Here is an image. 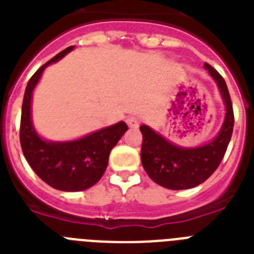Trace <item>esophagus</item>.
<instances>
[{
  "label": "esophagus",
  "instance_id": "34e87169",
  "mask_svg": "<svg viewBox=\"0 0 254 254\" xmlns=\"http://www.w3.org/2000/svg\"><path fill=\"white\" fill-rule=\"evenodd\" d=\"M127 123L130 127H138V125H139V119L136 118V116H129L127 119Z\"/></svg>",
  "mask_w": 254,
  "mask_h": 254
}]
</instances>
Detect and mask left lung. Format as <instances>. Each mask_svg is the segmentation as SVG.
I'll return each instance as SVG.
<instances>
[{
  "label": "left lung",
  "mask_w": 254,
  "mask_h": 254,
  "mask_svg": "<svg viewBox=\"0 0 254 254\" xmlns=\"http://www.w3.org/2000/svg\"><path fill=\"white\" fill-rule=\"evenodd\" d=\"M222 96L226 109L220 133L212 142L197 148H182L170 143L147 125L139 127L143 135L140 160L145 173L158 185L173 190L194 188L206 182L221 164L234 129V111L228 85L219 71L204 64Z\"/></svg>",
  "instance_id": "obj_1"
}]
</instances>
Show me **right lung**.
I'll list each match as a JSON object with an SVG mask.
<instances>
[{
	"label": "right lung",
	"mask_w": 254,
	"mask_h": 254,
	"mask_svg": "<svg viewBox=\"0 0 254 254\" xmlns=\"http://www.w3.org/2000/svg\"><path fill=\"white\" fill-rule=\"evenodd\" d=\"M71 50L72 46L61 51L29 79L24 93L20 120V144L28 164L43 182L64 191L85 190L96 184L106 171L110 152L127 130V125L120 121L81 139L60 143L43 140L35 133L30 119L33 89L43 70Z\"/></svg>",
	"instance_id": "1"
}]
</instances>
